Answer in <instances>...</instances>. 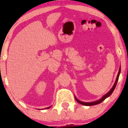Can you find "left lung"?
Here are the masks:
<instances>
[{"instance_id":"1","label":"left lung","mask_w":128,"mask_h":128,"mask_svg":"<svg viewBox=\"0 0 128 128\" xmlns=\"http://www.w3.org/2000/svg\"><path fill=\"white\" fill-rule=\"evenodd\" d=\"M120 67L119 68V70H118V74H117V78H116V82L115 83H114V86H113L112 87V88H111V90H110V91L109 92H108V93H106V94L104 95V96L102 97V98H101L100 99L98 100L97 101H95V102H81V101L79 100H78L77 99H76V98L75 97V99L79 103V104H80L81 105H86V106H92V105H97V104H100V103H101L102 102H103V101L106 98H108V97H109L110 95L112 93L113 91L114 90V89H115L116 88V85H117V81H118V77H119V74H120Z\"/></svg>"}]
</instances>
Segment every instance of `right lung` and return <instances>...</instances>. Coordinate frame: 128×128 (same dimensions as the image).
I'll return each instance as SVG.
<instances>
[{"mask_svg":"<svg viewBox=\"0 0 128 128\" xmlns=\"http://www.w3.org/2000/svg\"><path fill=\"white\" fill-rule=\"evenodd\" d=\"M50 107H48V108H45V109H48V108H49Z\"/></svg>","mask_w":128,"mask_h":128,"instance_id":"add662e5","label":"right lung"}]
</instances>
